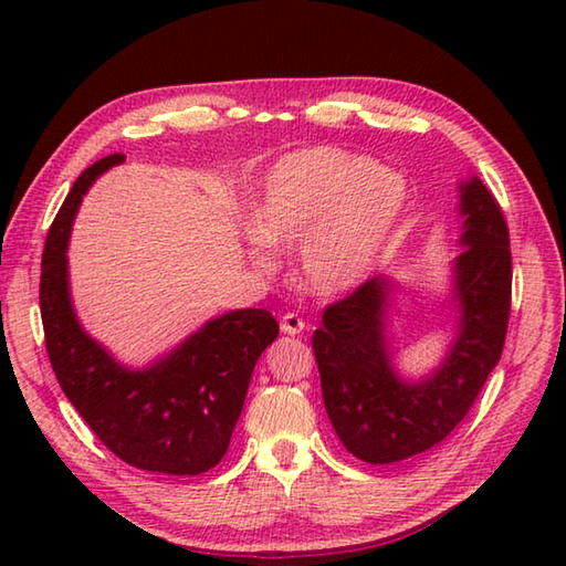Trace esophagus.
<instances>
[{"mask_svg":"<svg viewBox=\"0 0 566 566\" xmlns=\"http://www.w3.org/2000/svg\"><path fill=\"white\" fill-rule=\"evenodd\" d=\"M280 326H282V333H286V335H298L302 333L304 328H306V321L298 316V314H284L282 318H280Z\"/></svg>","mask_w":566,"mask_h":566,"instance_id":"obj_1","label":"esophagus"}]
</instances>
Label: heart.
Listing matches in <instances>:
<instances>
[{"mask_svg":"<svg viewBox=\"0 0 566 566\" xmlns=\"http://www.w3.org/2000/svg\"><path fill=\"white\" fill-rule=\"evenodd\" d=\"M408 187L369 155L306 148L284 155L260 179L250 228L264 243L298 245V272L311 290L331 294L355 286L377 262L406 211ZM270 264L262 245L252 250Z\"/></svg>","mask_w":566,"mask_h":566,"instance_id":"1","label":"heart"}]
</instances>
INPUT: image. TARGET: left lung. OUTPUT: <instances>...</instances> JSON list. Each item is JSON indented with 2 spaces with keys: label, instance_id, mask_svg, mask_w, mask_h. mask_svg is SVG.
Segmentation results:
<instances>
[{
  "label": "left lung",
  "instance_id": "obj_1",
  "mask_svg": "<svg viewBox=\"0 0 566 566\" xmlns=\"http://www.w3.org/2000/svg\"><path fill=\"white\" fill-rule=\"evenodd\" d=\"M464 245L454 260L460 335L430 379L394 375L384 345L389 282L375 276L323 308L314 333L326 413L347 452L391 464L436 448L462 423L496 367L511 316V238L496 197L482 179L462 185Z\"/></svg>",
  "mask_w": 566,
  "mask_h": 566
}]
</instances>
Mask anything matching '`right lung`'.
<instances>
[{
  "mask_svg": "<svg viewBox=\"0 0 566 566\" xmlns=\"http://www.w3.org/2000/svg\"><path fill=\"white\" fill-rule=\"evenodd\" d=\"M122 160V153H112L87 167L48 228L41 260L45 350L67 401L118 460L146 472L195 476L223 460L252 369L280 326L264 308L231 311L143 371L114 363L80 328L67 294L72 216L94 179Z\"/></svg>",
  "mask_w": 566,
  "mask_h": 566,
  "instance_id": "obj_1",
  "label": "right lung"
}]
</instances>
